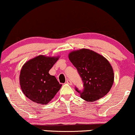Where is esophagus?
<instances>
[{"label": "esophagus", "mask_w": 135, "mask_h": 135, "mask_svg": "<svg viewBox=\"0 0 135 135\" xmlns=\"http://www.w3.org/2000/svg\"><path fill=\"white\" fill-rule=\"evenodd\" d=\"M66 83L68 84H70V85H72V80H70V79H68L66 81Z\"/></svg>", "instance_id": "esophagus-1"}]
</instances>
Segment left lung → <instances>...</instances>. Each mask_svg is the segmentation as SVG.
Wrapping results in <instances>:
<instances>
[{
    "mask_svg": "<svg viewBox=\"0 0 135 135\" xmlns=\"http://www.w3.org/2000/svg\"><path fill=\"white\" fill-rule=\"evenodd\" d=\"M84 83L83 91L75 89L86 102H95L109 92L114 80L112 66L104 56L88 49L73 51L69 54Z\"/></svg>",
    "mask_w": 135,
    "mask_h": 135,
    "instance_id": "obj_1",
    "label": "left lung"
}]
</instances>
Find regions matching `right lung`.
<instances>
[{"mask_svg": "<svg viewBox=\"0 0 135 135\" xmlns=\"http://www.w3.org/2000/svg\"><path fill=\"white\" fill-rule=\"evenodd\" d=\"M60 56L38 55L23 65L20 71V84L23 94L32 102L47 104L62 84L49 74Z\"/></svg>", "mask_w": 135, "mask_h": 135, "instance_id": "1", "label": "right lung"}]
</instances>
